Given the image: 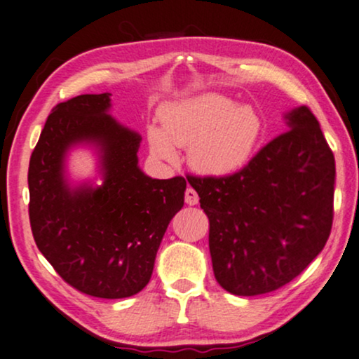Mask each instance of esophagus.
Instances as JSON below:
<instances>
[{"instance_id": "1", "label": "esophagus", "mask_w": 359, "mask_h": 359, "mask_svg": "<svg viewBox=\"0 0 359 359\" xmlns=\"http://www.w3.org/2000/svg\"><path fill=\"white\" fill-rule=\"evenodd\" d=\"M185 202H187L189 205H196L198 202V194L194 191V189L189 185L187 189H185Z\"/></svg>"}]
</instances>
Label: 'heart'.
Instances as JSON below:
<instances>
[{
	"instance_id": "obj_1",
	"label": "heart",
	"mask_w": 359,
	"mask_h": 359,
	"mask_svg": "<svg viewBox=\"0 0 359 359\" xmlns=\"http://www.w3.org/2000/svg\"><path fill=\"white\" fill-rule=\"evenodd\" d=\"M261 116L249 105H234L217 93L168 105L162 128H150L152 152L174 161L177 147H189V165L207 177L236 174L249 162L261 135Z\"/></svg>"
}]
</instances>
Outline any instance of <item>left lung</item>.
Returning <instances> with one entry per match:
<instances>
[{
    "instance_id": "left-lung-1",
    "label": "left lung",
    "mask_w": 359,
    "mask_h": 359,
    "mask_svg": "<svg viewBox=\"0 0 359 359\" xmlns=\"http://www.w3.org/2000/svg\"><path fill=\"white\" fill-rule=\"evenodd\" d=\"M284 118L286 132L236 174L187 175L209 217L214 276L231 294L257 296L283 287L330 237L334 155L308 107Z\"/></svg>"
}]
</instances>
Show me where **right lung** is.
Wrapping results in <instances>:
<instances>
[{
  "label": "right lung",
  "instance_id": "1",
  "mask_svg": "<svg viewBox=\"0 0 359 359\" xmlns=\"http://www.w3.org/2000/svg\"><path fill=\"white\" fill-rule=\"evenodd\" d=\"M110 93L79 95L51 110L28 168L29 224L38 249L83 294L120 299L150 278L168 222L182 209L185 179L138 168L142 137L107 114ZM76 143L101 152L104 182L72 188L64 157Z\"/></svg>",
  "mask_w": 359,
  "mask_h": 359
}]
</instances>
